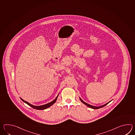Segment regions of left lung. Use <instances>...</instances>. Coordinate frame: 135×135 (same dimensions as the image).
<instances>
[{"label":"left lung","instance_id":"1","mask_svg":"<svg viewBox=\"0 0 135 135\" xmlns=\"http://www.w3.org/2000/svg\"><path fill=\"white\" fill-rule=\"evenodd\" d=\"M80 99V101H81V102H82L83 104H84L85 105H86L87 106H88V107H89V108H93V109H98V108H103V107H105V105H108V104L109 103V102H111V101H109V102H108L107 103V104H105V105H101V106H100V107H95V106H93V105H90V104H88V103H86V102H84L82 99L80 98H79Z\"/></svg>","mask_w":135,"mask_h":135}]
</instances>
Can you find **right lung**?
I'll use <instances>...</instances> for the list:
<instances>
[{"label":"right lung","instance_id":"1","mask_svg":"<svg viewBox=\"0 0 135 135\" xmlns=\"http://www.w3.org/2000/svg\"><path fill=\"white\" fill-rule=\"evenodd\" d=\"M58 96H59V94H58V95H57V96L56 97V99L54 100L53 101H52V102H50V103H47V104H45V105H40V106H35V105H33L30 104V103H28V102H27V101H25V100H24L23 99H22L21 98H20V99H21V100L23 101V102H25V103H26V104L28 105H30V107H32V108H34V109H38V110H44V109H46V108H49L50 107H51L52 105H53L54 103H55V102H56V101H57V98Z\"/></svg>","mask_w":135,"mask_h":135}]
</instances>
